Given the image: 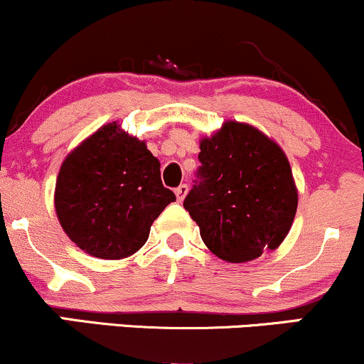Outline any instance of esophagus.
<instances>
[{
	"label": "esophagus",
	"instance_id": "esophagus-1",
	"mask_svg": "<svg viewBox=\"0 0 364 364\" xmlns=\"http://www.w3.org/2000/svg\"><path fill=\"white\" fill-rule=\"evenodd\" d=\"M174 193H176L178 200H179V202H181V200L185 198L186 193H188V185H179L176 190H174Z\"/></svg>",
	"mask_w": 364,
	"mask_h": 364
}]
</instances>
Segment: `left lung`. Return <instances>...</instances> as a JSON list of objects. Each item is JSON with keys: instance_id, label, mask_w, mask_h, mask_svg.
I'll list each match as a JSON object with an SVG mask.
<instances>
[{"instance_id": "left-lung-1", "label": "left lung", "mask_w": 364, "mask_h": 364, "mask_svg": "<svg viewBox=\"0 0 364 364\" xmlns=\"http://www.w3.org/2000/svg\"><path fill=\"white\" fill-rule=\"evenodd\" d=\"M183 207L212 253L231 263L275 250L289 232L298 190L286 154L250 124L228 121L203 139Z\"/></svg>"}]
</instances>
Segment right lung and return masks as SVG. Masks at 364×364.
Wrapping results in <instances>:
<instances>
[{
    "mask_svg": "<svg viewBox=\"0 0 364 364\" xmlns=\"http://www.w3.org/2000/svg\"><path fill=\"white\" fill-rule=\"evenodd\" d=\"M174 200L161 181V162L145 141L109 123L65 159L54 207L78 248L116 260L139 252L150 225Z\"/></svg>",
    "mask_w": 364,
    "mask_h": 364,
    "instance_id": "add662e5",
    "label": "right lung"
}]
</instances>
